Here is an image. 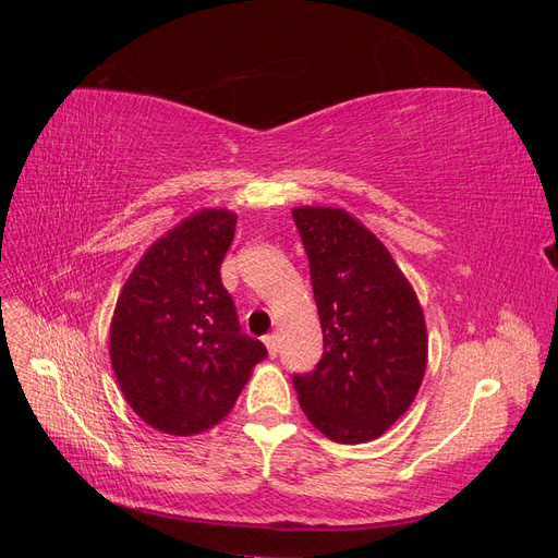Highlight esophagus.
I'll list each match as a JSON object with an SVG mask.
<instances>
[{"label": "esophagus", "mask_w": 558, "mask_h": 558, "mask_svg": "<svg viewBox=\"0 0 558 558\" xmlns=\"http://www.w3.org/2000/svg\"><path fill=\"white\" fill-rule=\"evenodd\" d=\"M265 347H267V351H269V356H277L279 353V337L277 335H265Z\"/></svg>", "instance_id": "obj_1"}]
</instances>
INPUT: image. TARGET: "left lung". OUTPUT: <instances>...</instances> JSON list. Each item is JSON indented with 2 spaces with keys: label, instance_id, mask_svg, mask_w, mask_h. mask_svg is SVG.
<instances>
[{
  "label": "left lung",
  "instance_id": "8db88e82",
  "mask_svg": "<svg viewBox=\"0 0 558 558\" xmlns=\"http://www.w3.org/2000/svg\"><path fill=\"white\" fill-rule=\"evenodd\" d=\"M324 356L293 375L302 412L335 442L375 440L408 412L426 373V320L391 253L342 209L300 207Z\"/></svg>",
  "mask_w": 558,
  "mask_h": 558
}]
</instances>
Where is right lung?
<instances>
[{"label": "right lung", "mask_w": 558, "mask_h": 558, "mask_svg": "<svg viewBox=\"0 0 558 558\" xmlns=\"http://www.w3.org/2000/svg\"><path fill=\"white\" fill-rule=\"evenodd\" d=\"M238 216L205 209L170 230L132 269L111 318L118 386L148 426L195 435L238 402L251 369L267 356L242 332L221 281Z\"/></svg>", "instance_id": "add662e5"}]
</instances>
